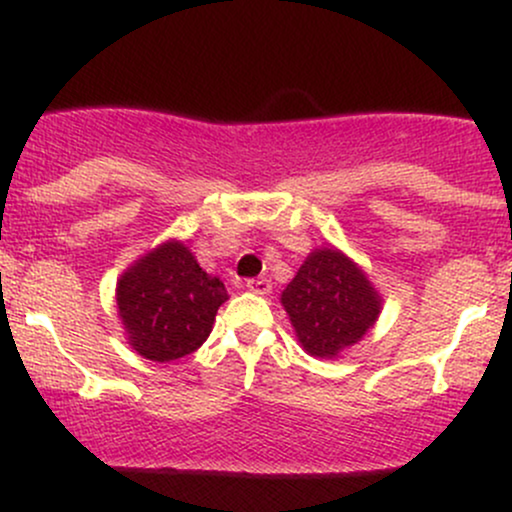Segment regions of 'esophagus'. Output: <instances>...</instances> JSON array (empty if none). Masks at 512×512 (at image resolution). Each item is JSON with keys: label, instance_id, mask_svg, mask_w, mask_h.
Masks as SVG:
<instances>
[{"label": "esophagus", "instance_id": "34e87169", "mask_svg": "<svg viewBox=\"0 0 512 512\" xmlns=\"http://www.w3.org/2000/svg\"><path fill=\"white\" fill-rule=\"evenodd\" d=\"M248 289L252 291V293H260V296H267L269 291H272V281L269 279H250L248 281Z\"/></svg>", "mask_w": 512, "mask_h": 512}]
</instances>
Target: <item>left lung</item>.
Returning a JSON list of instances; mask_svg holds the SVG:
<instances>
[{
    "mask_svg": "<svg viewBox=\"0 0 512 512\" xmlns=\"http://www.w3.org/2000/svg\"><path fill=\"white\" fill-rule=\"evenodd\" d=\"M281 305L303 349L310 356L334 358L375 325L383 298L354 260L327 245L305 257L281 293Z\"/></svg>",
    "mask_w": 512,
    "mask_h": 512,
    "instance_id": "8db88e82",
    "label": "left lung"
}]
</instances>
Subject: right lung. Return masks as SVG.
I'll return each instance as SVG.
<instances>
[{
    "mask_svg": "<svg viewBox=\"0 0 512 512\" xmlns=\"http://www.w3.org/2000/svg\"><path fill=\"white\" fill-rule=\"evenodd\" d=\"M226 301L223 281L204 272L180 240L146 252L117 279V315L129 344L158 363L192 354L207 342L216 310Z\"/></svg>",
    "mask_w": 512,
    "mask_h": 512,
    "instance_id": "add662e5",
    "label": "right lung"
}]
</instances>
